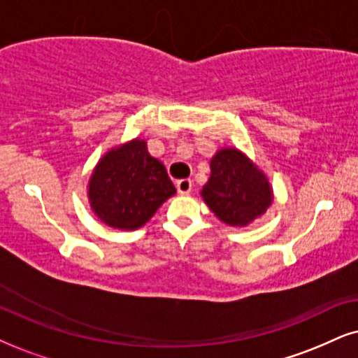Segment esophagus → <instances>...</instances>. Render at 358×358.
<instances>
[{
    "label": "esophagus",
    "instance_id": "esophagus-1",
    "mask_svg": "<svg viewBox=\"0 0 358 358\" xmlns=\"http://www.w3.org/2000/svg\"><path fill=\"white\" fill-rule=\"evenodd\" d=\"M193 188V182L189 178H183L176 182V189H178L180 194H188Z\"/></svg>",
    "mask_w": 358,
    "mask_h": 358
}]
</instances>
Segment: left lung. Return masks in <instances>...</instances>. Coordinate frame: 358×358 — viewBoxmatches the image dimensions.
Segmentation results:
<instances>
[{"instance_id": "8db88e82", "label": "left lung", "mask_w": 358, "mask_h": 358, "mask_svg": "<svg viewBox=\"0 0 358 358\" xmlns=\"http://www.w3.org/2000/svg\"><path fill=\"white\" fill-rule=\"evenodd\" d=\"M211 175L201 198L216 218L228 226H248L273 205L274 194L268 176L246 153L221 148L210 162Z\"/></svg>"}]
</instances>
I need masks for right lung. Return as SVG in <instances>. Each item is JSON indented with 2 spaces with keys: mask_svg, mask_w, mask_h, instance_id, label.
I'll use <instances>...</instances> for the list:
<instances>
[{
  "mask_svg": "<svg viewBox=\"0 0 358 358\" xmlns=\"http://www.w3.org/2000/svg\"><path fill=\"white\" fill-rule=\"evenodd\" d=\"M175 193L165 165L148 153L142 138L106 152L87 185L94 215L122 231L142 228Z\"/></svg>",
  "mask_w": 358,
  "mask_h": 358,
  "instance_id": "obj_1",
  "label": "right lung"
}]
</instances>
